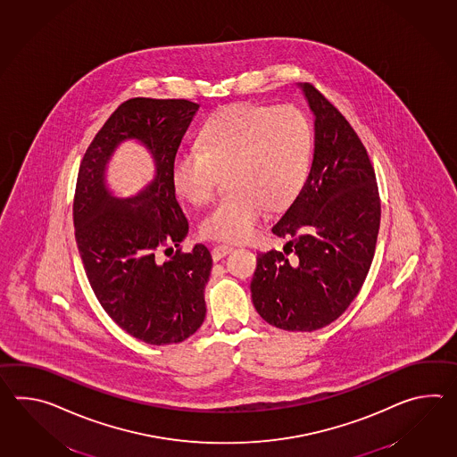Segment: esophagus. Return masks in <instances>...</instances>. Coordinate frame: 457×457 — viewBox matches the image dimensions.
Segmentation results:
<instances>
[{
  "label": "esophagus",
  "mask_w": 457,
  "mask_h": 457,
  "mask_svg": "<svg viewBox=\"0 0 457 457\" xmlns=\"http://www.w3.org/2000/svg\"><path fill=\"white\" fill-rule=\"evenodd\" d=\"M233 245H228V244H221V245H216L213 251H212V255H213L214 262L221 261L223 257H226V255H228V253H233Z\"/></svg>",
  "instance_id": "1"
}]
</instances>
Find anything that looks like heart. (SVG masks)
<instances>
[{"label":"heart","instance_id":"b5f03b06","mask_svg":"<svg viewBox=\"0 0 457 457\" xmlns=\"http://www.w3.org/2000/svg\"><path fill=\"white\" fill-rule=\"evenodd\" d=\"M313 154V131L298 108L233 104L204 122L198 149L177 154L175 192L192 204H208L218 175L231 190L204 214L200 233L208 239H249L265 210L294 200L303 187Z\"/></svg>","mask_w":457,"mask_h":457}]
</instances>
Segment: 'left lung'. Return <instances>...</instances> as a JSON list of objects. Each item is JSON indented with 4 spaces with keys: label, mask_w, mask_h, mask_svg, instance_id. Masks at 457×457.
<instances>
[{
    "label": "left lung",
    "mask_w": 457,
    "mask_h": 457,
    "mask_svg": "<svg viewBox=\"0 0 457 457\" xmlns=\"http://www.w3.org/2000/svg\"><path fill=\"white\" fill-rule=\"evenodd\" d=\"M300 88L315 116L313 162L272 228L288 239L284 253H259L251 282L257 313L285 331H315L345 313L370 269L380 226L364 144L315 87Z\"/></svg>",
    "instance_id": "8db88e82"
}]
</instances>
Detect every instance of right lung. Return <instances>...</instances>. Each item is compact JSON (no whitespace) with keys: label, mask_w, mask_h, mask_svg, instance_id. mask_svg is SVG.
Masks as SVG:
<instances>
[{"label":"right lung","mask_w":457,"mask_h":457,"mask_svg":"<svg viewBox=\"0 0 457 457\" xmlns=\"http://www.w3.org/2000/svg\"><path fill=\"white\" fill-rule=\"evenodd\" d=\"M200 104L188 100L132 98L103 124L83 155L73 200L81 262L104 312L128 335L147 345L182 343L206 315L204 285L213 259L204 244L161 259L179 247L188 221L175 198L172 165ZM137 140L156 173L141 193L116 197L105 182L113 151Z\"/></svg>","instance_id":"obj_1"}]
</instances>
